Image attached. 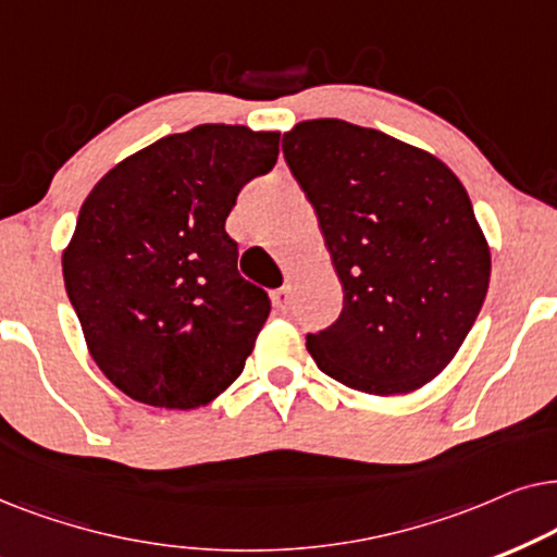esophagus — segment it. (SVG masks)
Segmentation results:
<instances>
[{
    "mask_svg": "<svg viewBox=\"0 0 557 557\" xmlns=\"http://www.w3.org/2000/svg\"><path fill=\"white\" fill-rule=\"evenodd\" d=\"M272 306L277 313H287L293 306V295H290V287H280V290L272 293Z\"/></svg>",
    "mask_w": 557,
    "mask_h": 557,
    "instance_id": "obj_1",
    "label": "esophagus"
}]
</instances>
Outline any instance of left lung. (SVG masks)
I'll list each match as a JSON object with an SVG mask.
<instances>
[{"mask_svg": "<svg viewBox=\"0 0 557 557\" xmlns=\"http://www.w3.org/2000/svg\"><path fill=\"white\" fill-rule=\"evenodd\" d=\"M344 290L329 329L308 333L318 369L369 395L438 376L469 336L492 257L461 181L438 158L344 119L283 137Z\"/></svg>", "mask_w": 557, "mask_h": 557, "instance_id": "obj_1", "label": "left lung"}]
</instances>
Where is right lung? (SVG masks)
Instances as JSON below:
<instances>
[{
  "instance_id": "obj_1",
  "label": "right lung",
  "mask_w": 557,
  "mask_h": 557,
  "mask_svg": "<svg viewBox=\"0 0 557 557\" xmlns=\"http://www.w3.org/2000/svg\"><path fill=\"white\" fill-rule=\"evenodd\" d=\"M277 154V132L201 124L122 160L88 193L63 251L65 293L124 395L193 410L242 374L272 306L236 270L226 216Z\"/></svg>"
}]
</instances>
